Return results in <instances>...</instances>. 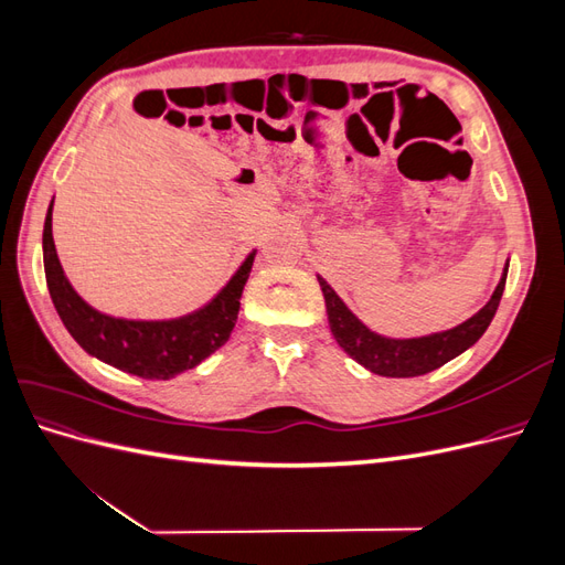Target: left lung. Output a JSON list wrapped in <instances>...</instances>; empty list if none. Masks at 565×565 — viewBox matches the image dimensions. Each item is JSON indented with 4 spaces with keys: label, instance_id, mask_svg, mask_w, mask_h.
Here are the masks:
<instances>
[{
    "label": "left lung",
    "instance_id": "obj_1",
    "mask_svg": "<svg viewBox=\"0 0 565 565\" xmlns=\"http://www.w3.org/2000/svg\"><path fill=\"white\" fill-rule=\"evenodd\" d=\"M507 270L509 262L504 264L502 278L498 287H494L488 303L469 320L459 322L457 328L450 330L409 339H396L372 332L367 324L358 320V316L349 306L339 299V295L328 285V280L318 276V282L322 289L324 306H328L330 330L337 339V344L344 349L358 365H363L374 374H382V377H419V374L446 365L459 353L471 349L476 341L483 337L494 313H498L507 282Z\"/></svg>",
    "mask_w": 565,
    "mask_h": 565
}]
</instances>
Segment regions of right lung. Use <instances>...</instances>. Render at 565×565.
Here are the masks:
<instances>
[{
  "mask_svg": "<svg viewBox=\"0 0 565 565\" xmlns=\"http://www.w3.org/2000/svg\"><path fill=\"white\" fill-rule=\"evenodd\" d=\"M51 212L54 200L46 210L42 233L46 287L65 330L89 355L136 377L172 380L226 344L241 311V297L256 249L247 254L241 268L207 303L191 313L164 320L115 318L96 311L65 278L51 233Z\"/></svg>",
  "mask_w": 565,
  "mask_h": 565,
  "instance_id": "add662e5",
  "label": "right lung"
}]
</instances>
